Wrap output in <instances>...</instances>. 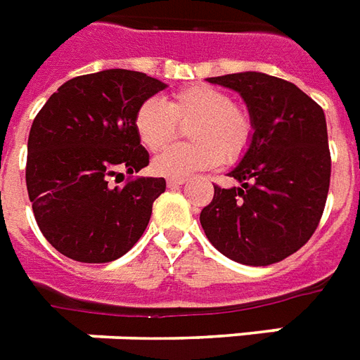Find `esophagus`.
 <instances>
[{
	"label": "esophagus",
	"instance_id": "obj_1",
	"mask_svg": "<svg viewBox=\"0 0 360 360\" xmlns=\"http://www.w3.org/2000/svg\"><path fill=\"white\" fill-rule=\"evenodd\" d=\"M186 182H188L186 178H167V186H169V188H180V186H184Z\"/></svg>",
	"mask_w": 360,
	"mask_h": 360
}]
</instances>
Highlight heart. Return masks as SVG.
<instances>
[{
    "instance_id": "heart-1",
    "label": "heart",
    "mask_w": 360,
    "mask_h": 360,
    "mask_svg": "<svg viewBox=\"0 0 360 360\" xmlns=\"http://www.w3.org/2000/svg\"><path fill=\"white\" fill-rule=\"evenodd\" d=\"M189 145H176L154 160L158 174L188 178L219 163H236L245 156L255 135V122L243 105L214 85H189L162 103L145 100L134 117L141 143L150 152L176 139L178 126H188Z\"/></svg>"
}]
</instances>
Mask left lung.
I'll return each instance as SVG.
<instances>
[{"label": "left lung", "mask_w": 360, "mask_h": 360, "mask_svg": "<svg viewBox=\"0 0 360 360\" xmlns=\"http://www.w3.org/2000/svg\"><path fill=\"white\" fill-rule=\"evenodd\" d=\"M247 102L255 135L229 172L240 188L214 186L200 212L212 245L245 266H269L294 255L320 225L330 182L323 109L294 83L262 72L208 77Z\"/></svg>", "instance_id": "1"}]
</instances>
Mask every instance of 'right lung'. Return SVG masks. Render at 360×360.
Instances as JSON below:
<instances>
[{"label":"right lung","mask_w":360,"mask_h":360,"mask_svg":"<svg viewBox=\"0 0 360 360\" xmlns=\"http://www.w3.org/2000/svg\"><path fill=\"white\" fill-rule=\"evenodd\" d=\"M165 87L143 72L111 68L66 82L37 113L25 184L40 232L61 255L105 264L143 236L165 180L131 176L150 160L134 117ZM122 170L131 176L113 188L108 182Z\"/></svg>","instance_id":"add662e5"}]
</instances>
